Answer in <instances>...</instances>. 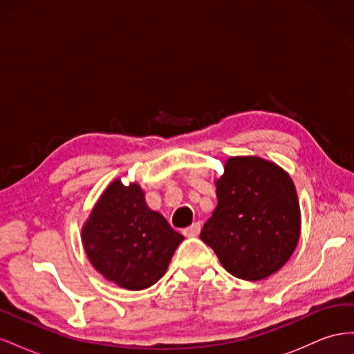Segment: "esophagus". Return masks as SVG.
I'll return each instance as SVG.
<instances>
[{
  "instance_id": "esophagus-1",
  "label": "esophagus",
  "mask_w": 354,
  "mask_h": 354,
  "mask_svg": "<svg viewBox=\"0 0 354 354\" xmlns=\"http://www.w3.org/2000/svg\"><path fill=\"white\" fill-rule=\"evenodd\" d=\"M183 233H185V236H187V238H196L198 234L201 233V223H194L190 227L185 229Z\"/></svg>"
}]
</instances>
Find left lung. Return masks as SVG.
Instances as JSON below:
<instances>
[{
    "label": "left lung",
    "mask_w": 354,
    "mask_h": 354,
    "mask_svg": "<svg viewBox=\"0 0 354 354\" xmlns=\"http://www.w3.org/2000/svg\"><path fill=\"white\" fill-rule=\"evenodd\" d=\"M217 208L201 239L221 266L243 281H261L291 259L301 233L294 181L259 156H230L216 180Z\"/></svg>",
    "instance_id": "left-lung-1"
}]
</instances>
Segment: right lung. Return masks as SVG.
Returning <instances> with one entry per match:
<instances>
[{
    "mask_svg": "<svg viewBox=\"0 0 354 354\" xmlns=\"http://www.w3.org/2000/svg\"><path fill=\"white\" fill-rule=\"evenodd\" d=\"M85 254L106 281L128 291L156 283L183 234L147 207L138 183L113 180L95 202L81 230Z\"/></svg>",
    "mask_w": 354,
    "mask_h": 354,
    "instance_id": "obj_1",
    "label": "right lung"
}]
</instances>
